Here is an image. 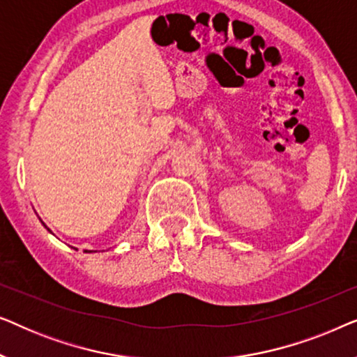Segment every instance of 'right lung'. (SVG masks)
I'll list each match as a JSON object with an SVG mask.
<instances>
[{
    "label": "right lung",
    "mask_w": 357,
    "mask_h": 357,
    "mask_svg": "<svg viewBox=\"0 0 357 357\" xmlns=\"http://www.w3.org/2000/svg\"><path fill=\"white\" fill-rule=\"evenodd\" d=\"M86 252H87V250H86Z\"/></svg>",
    "instance_id": "right-lung-1"
}]
</instances>
